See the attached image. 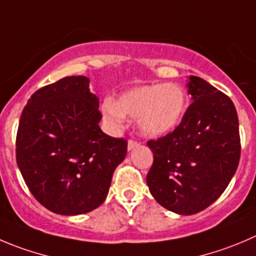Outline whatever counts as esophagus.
I'll return each instance as SVG.
<instances>
[{
	"instance_id": "34e87169",
	"label": "esophagus",
	"mask_w": 256,
	"mask_h": 256,
	"mask_svg": "<svg viewBox=\"0 0 256 256\" xmlns=\"http://www.w3.org/2000/svg\"><path fill=\"white\" fill-rule=\"evenodd\" d=\"M140 144V143L137 142V140H128V150H133V148L134 147H137V146Z\"/></svg>"
}]
</instances>
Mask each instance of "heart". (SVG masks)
Wrapping results in <instances>:
<instances>
[{
	"label": "heart",
	"instance_id": "obj_1",
	"mask_svg": "<svg viewBox=\"0 0 256 256\" xmlns=\"http://www.w3.org/2000/svg\"><path fill=\"white\" fill-rule=\"evenodd\" d=\"M186 106V94L178 85H144L122 94L116 103L106 102L104 113L114 123H120L124 114L138 116L143 134L160 137L178 126Z\"/></svg>",
	"mask_w": 256,
	"mask_h": 256
}]
</instances>
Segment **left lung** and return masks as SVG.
<instances>
[{
	"label": "left lung",
	"mask_w": 256,
	"mask_h": 256,
	"mask_svg": "<svg viewBox=\"0 0 256 256\" xmlns=\"http://www.w3.org/2000/svg\"><path fill=\"white\" fill-rule=\"evenodd\" d=\"M192 103L172 132L150 140L153 163L147 184L156 201L180 215L205 210L230 184L240 160L239 119L232 100L198 76H190Z\"/></svg>",
	"instance_id": "8db88e82"
}]
</instances>
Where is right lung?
<instances>
[{
	"mask_svg": "<svg viewBox=\"0 0 256 256\" xmlns=\"http://www.w3.org/2000/svg\"><path fill=\"white\" fill-rule=\"evenodd\" d=\"M86 76H66L40 88L21 114L16 160L32 196L60 215L99 208L126 154V140L99 128V98Z\"/></svg>",
	"mask_w": 256,
	"mask_h": 256,
	"instance_id": "obj_1",
	"label": "right lung"
}]
</instances>
